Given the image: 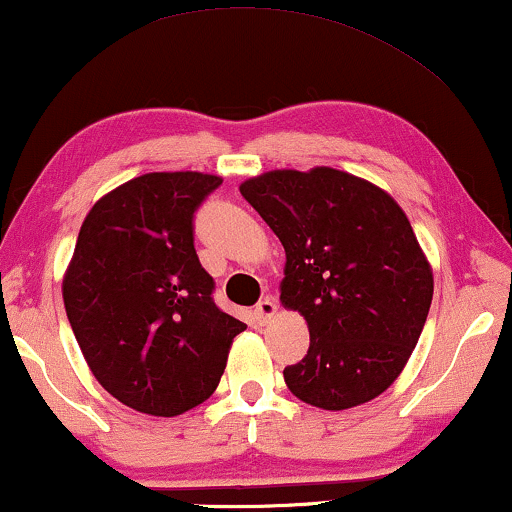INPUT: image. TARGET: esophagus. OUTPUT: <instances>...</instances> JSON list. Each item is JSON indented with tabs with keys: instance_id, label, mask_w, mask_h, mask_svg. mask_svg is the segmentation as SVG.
<instances>
[{
	"instance_id": "1",
	"label": "esophagus",
	"mask_w": 512,
	"mask_h": 512,
	"mask_svg": "<svg viewBox=\"0 0 512 512\" xmlns=\"http://www.w3.org/2000/svg\"><path fill=\"white\" fill-rule=\"evenodd\" d=\"M276 313H278V304H276V301H273L271 297L262 299V301H259V304L255 306V315H257V318L262 320V322H269Z\"/></svg>"
}]
</instances>
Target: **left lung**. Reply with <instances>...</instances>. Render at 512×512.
I'll use <instances>...</instances> for the list:
<instances>
[{"instance_id":"8db88e82","label":"left lung","mask_w":512,"mask_h":512,"mask_svg":"<svg viewBox=\"0 0 512 512\" xmlns=\"http://www.w3.org/2000/svg\"><path fill=\"white\" fill-rule=\"evenodd\" d=\"M239 190L283 243L280 304L311 334L285 385L322 410L376 399L413 355L434 297V271L403 208L331 167L273 169Z\"/></svg>"}]
</instances>
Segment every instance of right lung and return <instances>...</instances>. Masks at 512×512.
Here are the masks:
<instances>
[{
	"mask_svg": "<svg viewBox=\"0 0 512 512\" xmlns=\"http://www.w3.org/2000/svg\"><path fill=\"white\" fill-rule=\"evenodd\" d=\"M220 176L153 171L85 215L62 278L69 325L111 397L155 417L183 415L218 387L246 325L213 304L192 215Z\"/></svg>",
	"mask_w": 512,
	"mask_h": 512,
	"instance_id": "obj_1",
	"label": "right lung"
}]
</instances>
